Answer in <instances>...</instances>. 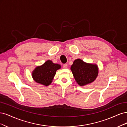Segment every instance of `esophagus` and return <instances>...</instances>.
Instances as JSON below:
<instances>
[{
	"mask_svg": "<svg viewBox=\"0 0 127 127\" xmlns=\"http://www.w3.org/2000/svg\"><path fill=\"white\" fill-rule=\"evenodd\" d=\"M63 67L64 68H67V64H64L63 65Z\"/></svg>",
	"mask_w": 127,
	"mask_h": 127,
	"instance_id": "1",
	"label": "esophagus"
}]
</instances>
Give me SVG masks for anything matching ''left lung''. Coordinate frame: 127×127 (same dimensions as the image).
Segmentation results:
<instances>
[{
    "label": "left lung",
    "instance_id": "left-lung-1",
    "mask_svg": "<svg viewBox=\"0 0 127 127\" xmlns=\"http://www.w3.org/2000/svg\"><path fill=\"white\" fill-rule=\"evenodd\" d=\"M71 69L75 80L80 86L93 82L98 74L96 65L86 63L80 59L74 61Z\"/></svg>",
    "mask_w": 127,
    "mask_h": 127
}]
</instances>
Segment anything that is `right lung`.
I'll return each instance as SVG.
<instances>
[{"mask_svg": "<svg viewBox=\"0 0 127 127\" xmlns=\"http://www.w3.org/2000/svg\"><path fill=\"white\" fill-rule=\"evenodd\" d=\"M61 65L48 60L40 66L37 67L32 73V78L37 83L47 86L52 82L53 77Z\"/></svg>", "mask_w": 127, "mask_h": 127, "instance_id": "1", "label": "right lung"}]
</instances>
